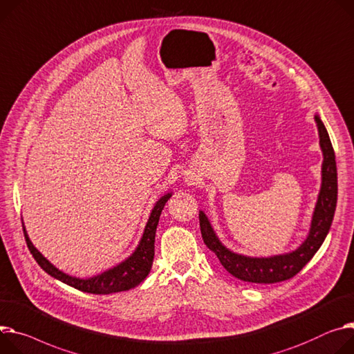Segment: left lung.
<instances>
[{"label":"left lung","mask_w":354,"mask_h":354,"mask_svg":"<svg viewBox=\"0 0 354 354\" xmlns=\"http://www.w3.org/2000/svg\"><path fill=\"white\" fill-rule=\"evenodd\" d=\"M317 123L320 147L323 151L322 187L315 207L313 218L306 241L297 250L269 258H250L231 252L216 238L208 218L200 211V228L205 245L220 259L230 274L241 281L254 283H275L293 278L313 258L326 235H328L337 203V169L335 150L323 122L315 116Z\"/></svg>","instance_id":"obj_1"}]
</instances>
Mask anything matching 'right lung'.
Returning <instances> with one entry per match:
<instances>
[{
	"instance_id": "obj_1",
	"label": "right lung",
	"mask_w": 354,
	"mask_h": 354,
	"mask_svg": "<svg viewBox=\"0 0 354 354\" xmlns=\"http://www.w3.org/2000/svg\"><path fill=\"white\" fill-rule=\"evenodd\" d=\"M170 197H171V194H166L156 203V205L150 214V218L146 224L139 247L136 248V251L126 261L119 263L118 266L109 269V270L103 272V274L89 278V279H79L75 277H69V275L64 274V272L59 270L58 268L53 266L32 245V242L30 241L28 235H26L25 227L22 225L24 236H25L26 245H28V250L31 251L34 259L38 262V265L46 272V274H49L55 279H58L75 289L88 292V293H95V295H109V293H116V292H122V290H129L134 286H138L140 282H143L146 279V277L149 275V272L153 265V259H154V236H156V230H157V224L160 220V214Z\"/></svg>"
}]
</instances>
